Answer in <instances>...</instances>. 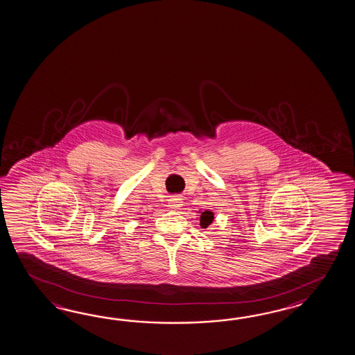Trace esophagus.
Listing matches in <instances>:
<instances>
[{
  "instance_id": "1",
  "label": "esophagus",
  "mask_w": 355,
  "mask_h": 355,
  "mask_svg": "<svg viewBox=\"0 0 355 355\" xmlns=\"http://www.w3.org/2000/svg\"><path fill=\"white\" fill-rule=\"evenodd\" d=\"M168 207H169V209H172V211L180 209V208L182 207V199H181V198H177V196H173V198L169 199V202H168Z\"/></svg>"
}]
</instances>
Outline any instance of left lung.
<instances>
[{"label":"left lung","instance_id":"1","mask_svg":"<svg viewBox=\"0 0 355 355\" xmlns=\"http://www.w3.org/2000/svg\"><path fill=\"white\" fill-rule=\"evenodd\" d=\"M213 218H214V214H213V211H209V209H207L205 211H202V216H200V226L202 227H208L209 225H211V222H213Z\"/></svg>","mask_w":355,"mask_h":355}]
</instances>
